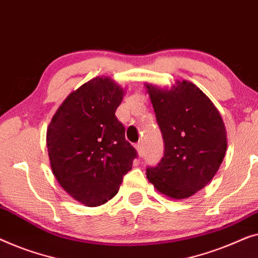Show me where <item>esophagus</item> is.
Wrapping results in <instances>:
<instances>
[{
  "mask_svg": "<svg viewBox=\"0 0 258 258\" xmlns=\"http://www.w3.org/2000/svg\"><path fill=\"white\" fill-rule=\"evenodd\" d=\"M136 148L138 151V154H139V157H143V155H144V144H143V141L138 143L136 145Z\"/></svg>",
  "mask_w": 258,
  "mask_h": 258,
  "instance_id": "1",
  "label": "esophagus"
}]
</instances>
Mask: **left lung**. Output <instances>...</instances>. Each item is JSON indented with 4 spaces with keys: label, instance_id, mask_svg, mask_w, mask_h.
<instances>
[{
    "label": "left lung",
    "instance_id": "obj_1",
    "mask_svg": "<svg viewBox=\"0 0 258 258\" xmlns=\"http://www.w3.org/2000/svg\"><path fill=\"white\" fill-rule=\"evenodd\" d=\"M145 86L165 143L164 157L146 169L147 179L166 197L187 199L206 187L222 164L228 146L223 119L193 83Z\"/></svg>",
    "mask_w": 258,
    "mask_h": 258
}]
</instances>
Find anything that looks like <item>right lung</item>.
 Here are the masks:
<instances>
[{
    "instance_id": "right-lung-1",
    "label": "right lung",
    "mask_w": 258,
    "mask_h": 258,
    "mask_svg": "<svg viewBox=\"0 0 258 258\" xmlns=\"http://www.w3.org/2000/svg\"><path fill=\"white\" fill-rule=\"evenodd\" d=\"M125 91L96 77L67 97L50 121L46 147L60 187L76 201L97 207L118 193L137 152L115 117Z\"/></svg>"
}]
</instances>
